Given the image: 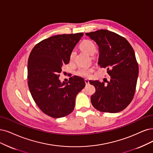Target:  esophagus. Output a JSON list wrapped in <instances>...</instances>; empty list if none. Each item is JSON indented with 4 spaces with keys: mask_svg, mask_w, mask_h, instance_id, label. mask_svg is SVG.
Segmentation results:
<instances>
[{
    "mask_svg": "<svg viewBox=\"0 0 153 153\" xmlns=\"http://www.w3.org/2000/svg\"><path fill=\"white\" fill-rule=\"evenodd\" d=\"M84 81H85V82H86V84H88L89 83L88 79H85V80H84Z\"/></svg>",
    "mask_w": 153,
    "mask_h": 153,
    "instance_id": "obj_1",
    "label": "esophagus"
}]
</instances>
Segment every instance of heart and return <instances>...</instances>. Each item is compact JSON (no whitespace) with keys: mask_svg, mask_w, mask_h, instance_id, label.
<instances>
[{"mask_svg":"<svg viewBox=\"0 0 153 153\" xmlns=\"http://www.w3.org/2000/svg\"><path fill=\"white\" fill-rule=\"evenodd\" d=\"M81 49L84 51V52H86L87 54L89 55H93L97 50V48L94 43L89 39H86V40H84L80 45ZM76 56V52L74 50H73L70 55V60L72 61L74 59ZM91 69H88L87 67H81L77 71V74L83 77H88L91 74Z\"/></svg>","mask_w":153,"mask_h":153,"instance_id":"b5f03b06","label":"heart"}]
</instances>
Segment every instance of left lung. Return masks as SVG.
Segmentation results:
<instances>
[{
    "mask_svg": "<svg viewBox=\"0 0 153 153\" xmlns=\"http://www.w3.org/2000/svg\"><path fill=\"white\" fill-rule=\"evenodd\" d=\"M97 44L98 65L106 68L110 81L105 84L89 81L96 91L91 97L94 108L101 111L117 113L131 103L135 91L139 67L134 49L126 38L106 30L86 33Z\"/></svg>",
    "mask_w": 153,
    "mask_h": 153,
    "instance_id": "8db88e82",
    "label": "left lung"
}]
</instances>
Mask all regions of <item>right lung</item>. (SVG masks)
Returning <instances> with one entry per match:
<instances>
[{
	"instance_id": "1",
	"label": "right lung",
	"mask_w": 153,
	"mask_h": 153,
	"mask_svg": "<svg viewBox=\"0 0 153 153\" xmlns=\"http://www.w3.org/2000/svg\"><path fill=\"white\" fill-rule=\"evenodd\" d=\"M83 33L59 35L36 45L27 62V84L32 97L44 114L64 117L73 111L77 94L85 87L82 77H71L69 82L59 79L62 66L68 64L70 55Z\"/></svg>"
}]
</instances>
